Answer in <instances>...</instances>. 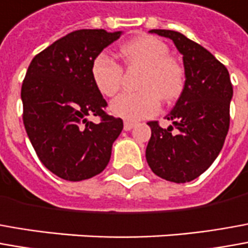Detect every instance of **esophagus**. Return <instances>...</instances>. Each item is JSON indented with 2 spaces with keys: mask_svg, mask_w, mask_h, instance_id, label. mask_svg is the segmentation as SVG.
Wrapping results in <instances>:
<instances>
[{
  "mask_svg": "<svg viewBox=\"0 0 248 248\" xmlns=\"http://www.w3.org/2000/svg\"><path fill=\"white\" fill-rule=\"evenodd\" d=\"M134 127L135 124L134 123H131V121H125V123H124V129H125V131H131Z\"/></svg>",
  "mask_w": 248,
  "mask_h": 248,
  "instance_id": "1",
  "label": "esophagus"
}]
</instances>
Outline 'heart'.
Wrapping results in <instances>:
<instances>
[{
	"mask_svg": "<svg viewBox=\"0 0 248 248\" xmlns=\"http://www.w3.org/2000/svg\"><path fill=\"white\" fill-rule=\"evenodd\" d=\"M119 56L125 67L143 69L138 89L114 98L110 113L127 121H138L158 113L160 98L170 102L184 93L186 71L182 63L170 56L166 43L154 36H140L123 44ZM95 89L105 97H113L123 85V69L107 54H98L90 67Z\"/></svg>",
	"mask_w": 248,
	"mask_h": 248,
	"instance_id": "b5f03b06",
	"label": "heart"
}]
</instances>
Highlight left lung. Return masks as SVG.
Segmentation results:
<instances>
[{
	"label": "left lung",
	"mask_w": 248,
	"mask_h": 248,
	"mask_svg": "<svg viewBox=\"0 0 248 248\" xmlns=\"http://www.w3.org/2000/svg\"><path fill=\"white\" fill-rule=\"evenodd\" d=\"M150 32L171 39L182 54L186 86L167 114L173 125L147 123L151 138L146 148L148 166L160 178L184 184L200 177L217 158L230 128L232 89L223 63L199 43L169 30Z\"/></svg>",
	"instance_id": "obj_1"
}]
</instances>
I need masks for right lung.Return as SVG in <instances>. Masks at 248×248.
I'll list each match as a JSON object with an SVG mask.
<instances>
[{"instance_id": "obj_1", "label": "right lung", "mask_w": 248, "mask_h": 248, "mask_svg": "<svg viewBox=\"0 0 248 248\" xmlns=\"http://www.w3.org/2000/svg\"><path fill=\"white\" fill-rule=\"evenodd\" d=\"M121 32L78 30L32 59L21 86L23 121L32 146L49 171L66 181H83L107 167L123 120L109 116L90 67ZM98 115L100 123L88 120Z\"/></svg>"}]
</instances>
